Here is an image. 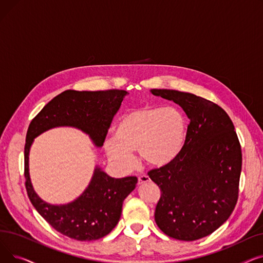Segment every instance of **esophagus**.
<instances>
[{
    "label": "esophagus",
    "mask_w": 263,
    "mask_h": 263,
    "mask_svg": "<svg viewBox=\"0 0 263 263\" xmlns=\"http://www.w3.org/2000/svg\"><path fill=\"white\" fill-rule=\"evenodd\" d=\"M150 181V178L146 175H143V176H140L139 177V184H143V183H147Z\"/></svg>",
    "instance_id": "obj_1"
}]
</instances>
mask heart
<instances>
[{
	"label": "heart",
	"mask_w": 263,
	"mask_h": 263,
	"mask_svg": "<svg viewBox=\"0 0 263 263\" xmlns=\"http://www.w3.org/2000/svg\"><path fill=\"white\" fill-rule=\"evenodd\" d=\"M186 122L173 107L144 106L124 114L115 127V137L105 142L108 158L121 170L134 164L132 151L148 166L161 167L180 154L185 142Z\"/></svg>",
	"instance_id": "heart-1"
}]
</instances>
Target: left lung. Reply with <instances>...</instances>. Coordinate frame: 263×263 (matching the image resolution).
<instances>
[{
  "instance_id": "1",
  "label": "left lung",
  "mask_w": 263,
  "mask_h": 263,
  "mask_svg": "<svg viewBox=\"0 0 263 263\" xmlns=\"http://www.w3.org/2000/svg\"><path fill=\"white\" fill-rule=\"evenodd\" d=\"M151 92L180 105L190 119L180 154L148 172L161 190L156 223L171 238L195 241L222 226L237 204L241 145L231 119L212 101L173 89Z\"/></svg>"
}]
</instances>
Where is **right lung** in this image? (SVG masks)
Returning <instances> with one entry per match:
<instances>
[{
	"label": "right lung",
	"instance_id": "1",
	"mask_svg": "<svg viewBox=\"0 0 263 263\" xmlns=\"http://www.w3.org/2000/svg\"><path fill=\"white\" fill-rule=\"evenodd\" d=\"M121 89L65 90L53 98L31 121L24 146L25 187L34 208L57 231L78 241L103 238L117 225L122 202L137 183L136 177L115 179L97 166L83 194L67 204L54 205L34 191L29 174L30 148L36 136L55 127H74L89 135L97 147L105 141L124 96Z\"/></svg>",
	"mask_w": 263,
	"mask_h": 263
}]
</instances>
